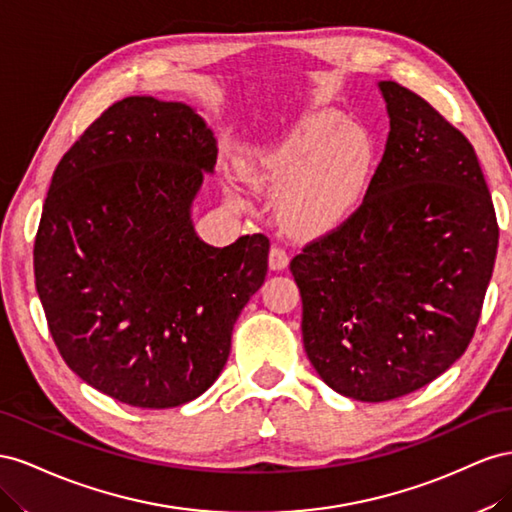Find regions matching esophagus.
<instances>
[{"label": "esophagus", "instance_id": "esophagus-1", "mask_svg": "<svg viewBox=\"0 0 512 512\" xmlns=\"http://www.w3.org/2000/svg\"><path fill=\"white\" fill-rule=\"evenodd\" d=\"M268 266H270V270H274V272H281V270H285V268L289 266V257H287V253L283 251L281 246H272V248H270Z\"/></svg>", "mask_w": 512, "mask_h": 512}]
</instances>
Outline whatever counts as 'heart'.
Wrapping results in <instances>:
<instances>
[{
	"mask_svg": "<svg viewBox=\"0 0 512 512\" xmlns=\"http://www.w3.org/2000/svg\"><path fill=\"white\" fill-rule=\"evenodd\" d=\"M373 163L367 133L321 111L253 150L240 163V175L255 193L276 197V216L289 236L315 238L341 227L356 210ZM233 203L242 206L240 199Z\"/></svg>",
	"mask_w": 512,
	"mask_h": 512,
	"instance_id": "1",
	"label": "heart"
}]
</instances>
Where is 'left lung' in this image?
<instances>
[{
	"label": "left lung",
	"mask_w": 512,
	"mask_h": 512,
	"mask_svg": "<svg viewBox=\"0 0 512 512\" xmlns=\"http://www.w3.org/2000/svg\"><path fill=\"white\" fill-rule=\"evenodd\" d=\"M377 87L390 133L362 206L289 264L306 356L332 390L367 403L427 386L463 356L500 236L472 143L407 87Z\"/></svg>",
	"instance_id": "8db88e82"
}]
</instances>
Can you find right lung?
<instances>
[{"instance_id":"obj_1","label":"right lung","mask_w":512,"mask_h":512,"mask_svg":"<svg viewBox=\"0 0 512 512\" xmlns=\"http://www.w3.org/2000/svg\"><path fill=\"white\" fill-rule=\"evenodd\" d=\"M216 139L184 102L128 96L57 165L34 244L51 337L85 384L145 410L201 397L264 285L270 242H203L193 201Z\"/></svg>"}]
</instances>
